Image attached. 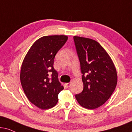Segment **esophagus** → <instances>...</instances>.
<instances>
[{"instance_id":"34e87169","label":"esophagus","mask_w":132,"mask_h":132,"mask_svg":"<svg viewBox=\"0 0 132 132\" xmlns=\"http://www.w3.org/2000/svg\"><path fill=\"white\" fill-rule=\"evenodd\" d=\"M65 85L66 86V87H69L71 86V82H68V83L65 84Z\"/></svg>"}]
</instances>
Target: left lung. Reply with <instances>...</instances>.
I'll use <instances>...</instances> for the list:
<instances>
[{"instance_id": "left-lung-1", "label": "left lung", "mask_w": 132, "mask_h": 132, "mask_svg": "<svg viewBox=\"0 0 132 132\" xmlns=\"http://www.w3.org/2000/svg\"><path fill=\"white\" fill-rule=\"evenodd\" d=\"M82 73L83 90L75 95L79 104L95 109L104 104L115 90L117 72L106 50L95 40L73 36Z\"/></svg>"}]
</instances>
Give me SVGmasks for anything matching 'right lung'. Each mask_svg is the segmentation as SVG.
Returning <instances> with one entry per match:
<instances>
[{
    "label": "right lung",
    "mask_w": 132,
    "mask_h": 132,
    "mask_svg": "<svg viewBox=\"0 0 132 132\" xmlns=\"http://www.w3.org/2000/svg\"><path fill=\"white\" fill-rule=\"evenodd\" d=\"M68 38L64 35L38 38L31 46L23 61L20 74L22 88L29 101L41 109L55 106L59 100L58 95L64 89L53 65L56 54Z\"/></svg>",
    "instance_id": "obj_1"
}]
</instances>
